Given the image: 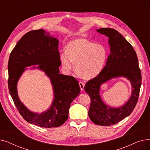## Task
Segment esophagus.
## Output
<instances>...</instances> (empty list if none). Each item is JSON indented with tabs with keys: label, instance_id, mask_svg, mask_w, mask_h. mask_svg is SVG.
Listing matches in <instances>:
<instances>
[{
	"label": "esophagus",
	"instance_id": "34e87169",
	"mask_svg": "<svg viewBox=\"0 0 150 150\" xmlns=\"http://www.w3.org/2000/svg\"><path fill=\"white\" fill-rule=\"evenodd\" d=\"M79 85H80V87L81 91H83L84 87V84L83 82L80 81V82H79Z\"/></svg>",
	"mask_w": 150,
	"mask_h": 150
}]
</instances>
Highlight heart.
<instances>
[{
    "label": "heart",
    "instance_id": "1",
    "mask_svg": "<svg viewBox=\"0 0 150 150\" xmlns=\"http://www.w3.org/2000/svg\"><path fill=\"white\" fill-rule=\"evenodd\" d=\"M107 51L103 46L84 39H76L66 45V52H62L60 59L68 70L74 68L76 62L77 72L85 79L97 75L103 68L107 59Z\"/></svg>",
    "mask_w": 150,
    "mask_h": 150
}]
</instances>
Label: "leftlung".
Returning <instances> with one entry per match:
<instances>
[{"label": "left lung", "instance_id": "8db88e82", "mask_svg": "<svg viewBox=\"0 0 150 150\" xmlns=\"http://www.w3.org/2000/svg\"><path fill=\"white\" fill-rule=\"evenodd\" d=\"M97 31L109 37L111 53L106 66L98 75L86 83L84 90L91 98L88 115L91 121L100 126H110L129 115L134 109L139 96L142 75L137 54L122 35L110 28H101ZM119 76L126 77L131 81L133 92L130 98L123 107L111 108L102 101L99 88L102 83Z\"/></svg>", "mask_w": 150, "mask_h": 150}]
</instances>
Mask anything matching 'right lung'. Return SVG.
Returning a JSON list of instances; mask_svg holds the SVG:
<instances>
[{"label": "right lung", "instance_id": "1", "mask_svg": "<svg viewBox=\"0 0 150 150\" xmlns=\"http://www.w3.org/2000/svg\"><path fill=\"white\" fill-rule=\"evenodd\" d=\"M61 63L58 40L42 29L28 31L11 51L8 64V89L16 107L27 122L43 128H55L67 120L70 104L79 95L80 88L74 76L59 74ZM37 64H40L38 67L51 78L54 91L51 107L41 114L30 112L20 101L17 92V81L24 67Z\"/></svg>", "mask_w": 150, "mask_h": 150}]
</instances>
